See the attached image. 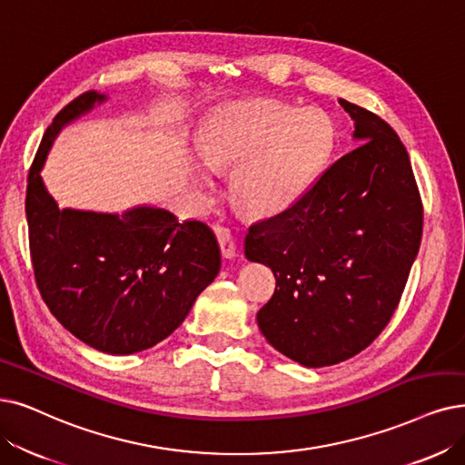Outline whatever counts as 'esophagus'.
Wrapping results in <instances>:
<instances>
[{"instance_id":"esophagus-1","label":"esophagus","mask_w":465,"mask_h":465,"mask_svg":"<svg viewBox=\"0 0 465 465\" xmlns=\"http://www.w3.org/2000/svg\"><path fill=\"white\" fill-rule=\"evenodd\" d=\"M215 236H217V244H219V250H221V255L223 257H234L236 255V250H234V240H232V234L227 227H217L215 229Z\"/></svg>"}]
</instances>
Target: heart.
<instances>
[{"label": "heart", "mask_w": 465, "mask_h": 465, "mask_svg": "<svg viewBox=\"0 0 465 465\" xmlns=\"http://www.w3.org/2000/svg\"><path fill=\"white\" fill-rule=\"evenodd\" d=\"M336 125L319 108L276 101L238 103L217 110L200 139L210 165H232V194L259 215L293 206L321 177L336 146ZM208 183L206 173H198Z\"/></svg>", "instance_id": "b5f03b06"}]
</instances>
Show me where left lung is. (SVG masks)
I'll list each match as a JSON object with an SVG mask.
<instances>
[{"label":"left lung","instance_id":"8db88e82","mask_svg":"<svg viewBox=\"0 0 465 465\" xmlns=\"http://www.w3.org/2000/svg\"><path fill=\"white\" fill-rule=\"evenodd\" d=\"M361 143L293 206L257 221L246 257L276 278L257 324L267 341L309 368L343 362L391 321L420 250L423 206L395 129L340 101Z\"/></svg>","mask_w":465,"mask_h":465}]
</instances>
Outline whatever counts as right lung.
<instances>
[{"instance_id": "obj_1", "label": "right lung", "mask_w": 465, "mask_h": 465, "mask_svg": "<svg viewBox=\"0 0 465 465\" xmlns=\"http://www.w3.org/2000/svg\"><path fill=\"white\" fill-rule=\"evenodd\" d=\"M104 95L85 91L53 118L28 172L26 221L35 284L70 333L110 355L165 340L213 282L221 255L213 232L160 208L124 215L59 210L40 170L59 129Z\"/></svg>"}]
</instances>
